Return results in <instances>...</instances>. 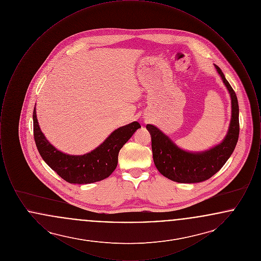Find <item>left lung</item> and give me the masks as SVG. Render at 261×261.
<instances>
[{"mask_svg":"<svg viewBox=\"0 0 261 261\" xmlns=\"http://www.w3.org/2000/svg\"><path fill=\"white\" fill-rule=\"evenodd\" d=\"M228 89L232 99V118L223 142L203 152H188L179 149L173 142L153 125H147L151 135L152 158L161 173L178 183H199L217 173L233 153L239 139V103L236 93L225 78L221 69L215 65Z\"/></svg>","mask_w":261,"mask_h":261,"instance_id":"1","label":"left lung"}]
</instances>
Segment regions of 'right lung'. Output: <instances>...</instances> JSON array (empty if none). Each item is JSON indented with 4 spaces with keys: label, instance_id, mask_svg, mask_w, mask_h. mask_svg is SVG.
I'll use <instances>...</instances> for the list:
<instances>
[{
    "label": "right lung",
    "instance_id": "1",
    "mask_svg": "<svg viewBox=\"0 0 261 261\" xmlns=\"http://www.w3.org/2000/svg\"><path fill=\"white\" fill-rule=\"evenodd\" d=\"M141 128L134 121L115 131L97 149L83 155H69L53 147L38 125L36 111L33 112V133L39 153L53 170L71 184H90L108 178L118 162V152L125 143Z\"/></svg>",
    "mask_w": 261,
    "mask_h": 261
}]
</instances>
